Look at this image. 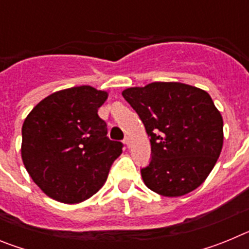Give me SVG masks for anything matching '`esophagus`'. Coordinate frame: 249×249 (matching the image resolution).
Wrapping results in <instances>:
<instances>
[{"label":"esophagus","mask_w":249,"mask_h":249,"mask_svg":"<svg viewBox=\"0 0 249 249\" xmlns=\"http://www.w3.org/2000/svg\"><path fill=\"white\" fill-rule=\"evenodd\" d=\"M131 142H132L131 137H129V136H127V137L124 138V144H126L127 147H129V146H131Z\"/></svg>","instance_id":"obj_1"}]
</instances>
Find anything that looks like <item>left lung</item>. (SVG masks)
Wrapping results in <instances>:
<instances>
[{
  "label": "left lung",
  "instance_id": "1",
  "mask_svg": "<svg viewBox=\"0 0 249 249\" xmlns=\"http://www.w3.org/2000/svg\"><path fill=\"white\" fill-rule=\"evenodd\" d=\"M151 137V162L141 169L149 190L179 197L204 182L221 155L223 120L206 91L153 82L122 92Z\"/></svg>",
  "mask_w": 249,
  "mask_h": 249
}]
</instances>
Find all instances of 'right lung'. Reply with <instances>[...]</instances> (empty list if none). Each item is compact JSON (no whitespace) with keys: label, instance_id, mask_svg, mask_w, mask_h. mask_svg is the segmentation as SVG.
<instances>
[{"label":"right lung","instance_id":"obj_1","mask_svg":"<svg viewBox=\"0 0 249 249\" xmlns=\"http://www.w3.org/2000/svg\"><path fill=\"white\" fill-rule=\"evenodd\" d=\"M108 94L91 86L54 92L35 107L22 126V160L51 198L80 203L107 179L122 142L107 137L98 108Z\"/></svg>","mask_w":249,"mask_h":249}]
</instances>
